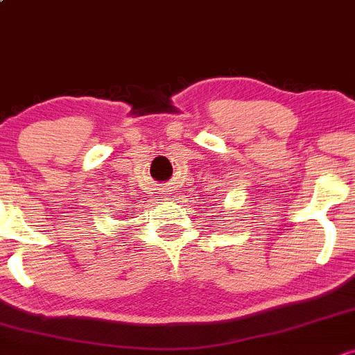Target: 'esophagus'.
<instances>
[{
  "label": "esophagus",
  "instance_id": "obj_1",
  "mask_svg": "<svg viewBox=\"0 0 355 355\" xmlns=\"http://www.w3.org/2000/svg\"><path fill=\"white\" fill-rule=\"evenodd\" d=\"M169 188H164V189H162V193H164V194H169Z\"/></svg>",
  "mask_w": 355,
  "mask_h": 355
}]
</instances>
